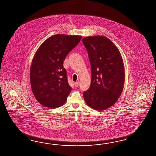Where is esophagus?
Masks as SVG:
<instances>
[{
	"mask_svg": "<svg viewBox=\"0 0 156 156\" xmlns=\"http://www.w3.org/2000/svg\"><path fill=\"white\" fill-rule=\"evenodd\" d=\"M74 84H75V87H78L79 85V82H75Z\"/></svg>",
	"mask_w": 156,
	"mask_h": 156,
	"instance_id": "obj_1",
	"label": "esophagus"
}]
</instances>
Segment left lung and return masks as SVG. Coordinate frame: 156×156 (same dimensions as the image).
<instances>
[{"mask_svg":"<svg viewBox=\"0 0 156 156\" xmlns=\"http://www.w3.org/2000/svg\"><path fill=\"white\" fill-rule=\"evenodd\" d=\"M82 41L92 73L90 86L83 93L84 100L92 108L104 110L115 103L123 90V59L118 48L106 37H87Z\"/></svg>","mask_w":156,"mask_h":156,"instance_id":"obj_1","label":"left lung"}]
</instances>
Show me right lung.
Listing matches in <instances>:
<instances>
[{"mask_svg": "<svg viewBox=\"0 0 156 156\" xmlns=\"http://www.w3.org/2000/svg\"><path fill=\"white\" fill-rule=\"evenodd\" d=\"M82 37L56 34L44 41L32 60L30 80L38 102L47 108H58L66 102L72 88L63 67L66 57Z\"/></svg>", "mask_w": 156, "mask_h": 156, "instance_id": "right-lung-1", "label": "right lung"}]
</instances>
